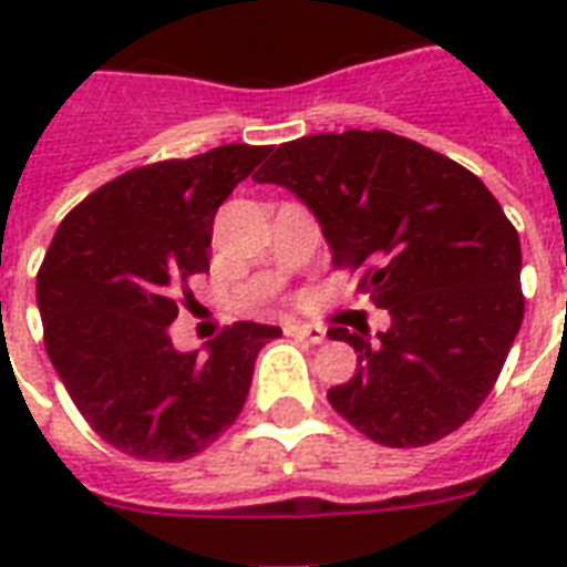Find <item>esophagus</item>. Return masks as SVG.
I'll return each mask as SVG.
<instances>
[{
    "label": "esophagus",
    "mask_w": 567,
    "mask_h": 567,
    "mask_svg": "<svg viewBox=\"0 0 567 567\" xmlns=\"http://www.w3.org/2000/svg\"><path fill=\"white\" fill-rule=\"evenodd\" d=\"M288 332H291L293 338L309 341V344H323V341H327V329L318 327V323H293Z\"/></svg>",
    "instance_id": "esophagus-1"
}]
</instances>
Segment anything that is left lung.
<instances>
[{"label":"left lung","mask_w":567,"mask_h":567,"mask_svg":"<svg viewBox=\"0 0 567 567\" xmlns=\"http://www.w3.org/2000/svg\"><path fill=\"white\" fill-rule=\"evenodd\" d=\"M288 188L323 229L336 267L362 279L391 327L329 329L359 353L329 403L385 447L458 430L494 388L524 320L520 240L462 164L391 132L350 128L282 144L252 176Z\"/></svg>","instance_id":"8db88e82"}]
</instances>
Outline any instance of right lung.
Returning <instances> with one entry per match:
<instances>
[{
  "label": "right lung",
  "mask_w": 567,
  "mask_h": 567,
  "mask_svg": "<svg viewBox=\"0 0 567 567\" xmlns=\"http://www.w3.org/2000/svg\"><path fill=\"white\" fill-rule=\"evenodd\" d=\"M270 146L158 162L93 190L58 226L38 274L49 362L100 439L146 462L205 450L249 394L279 327L240 320L203 350L171 341L176 288L208 270L214 214Z\"/></svg>",
  "instance_id": "right-lung-1"
}]
</instances>
